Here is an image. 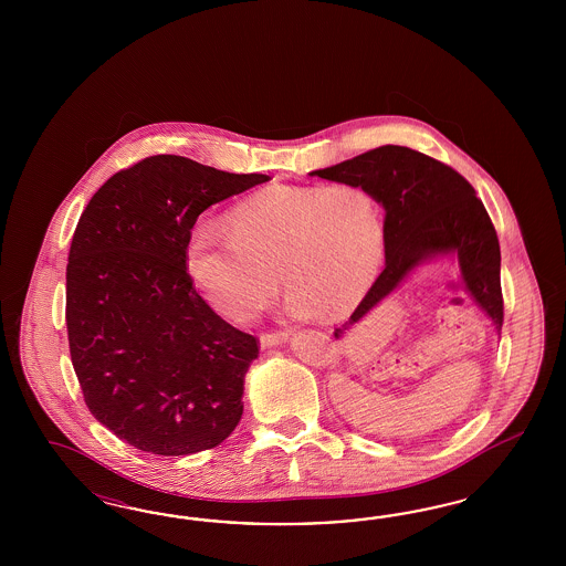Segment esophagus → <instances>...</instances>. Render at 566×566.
Segmentation results:
<instances>
[{
	"label": "esophagus",
	"instance_id": "1",
	"mask_svg": "<svg viewBox=\"0 0 566 566\" xmlns=\"http://www.w3.org/2000/svg\"><path fill=\"white\" fill-rule=\"evenodd\" d=\"M291 340V332H274V334H263L261 336V346L263 348H274L280 344L289 343Z\"/></svg>",
	"mask_w": 566,
	"mask_h": 566
}]
</instances>
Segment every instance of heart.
Returning <instances> with one entry per match:
<instances>
[{"label":"heart","instance_id":"heart-1","mask_svg":"<svg viewBox=\"0 0 566 566\" xmlns=\"http://www.w3.org/2000/svg\"><path fill=\"white\" fill-rule=\"evenodd\" d=\"M384 247V218L369 190L275 185L234 207L230 226L192 223L185 270L207 303L237 324L272 305L280 275L294 317H343L371 291Z\"/></svg>","mask_w":566,"mask_h":566}]
</instances>
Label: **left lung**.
<instances>
[{
    "mask_svg": "<svg viewBox=\"0 0 566 566\" xmlns=\"http://www.w3.org/2000/svg\"><path fill=\"white\" fill-rule=\"evenodd\" d=\"M311 176L363 187L386 211V268L350 319L334 332L338 340L417 268L442 258L454 261L464 292L497 332L502 329L496 230L478 192L459 171L409 147L384 145Z\"/></svg>",
    "mask_w": 566,
    "mask_h": 566,
    "instance_id": "8db88e82",
    "label": "left lung"
}]
</instances>
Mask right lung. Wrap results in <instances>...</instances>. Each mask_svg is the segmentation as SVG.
<instances>
[{
  "label": "right lung",
  "mask_w": 566,
  "mask_h": 566,
  "mask_svg": "<svg viewBox=\"0 0 566 566\" xmlns=\"http://www.w3.org/2000/svg\"><path fill=\"white\" fill-rule=\"evenodd\" d=\"M268 180L154 155L83 211L66 268L70 357L88 411L126 444L187 457L239 426L258 340L195 291L185 244L207 207Z\"/></svg>",
  "instance_id": "add662e5"
}]
</instances>
